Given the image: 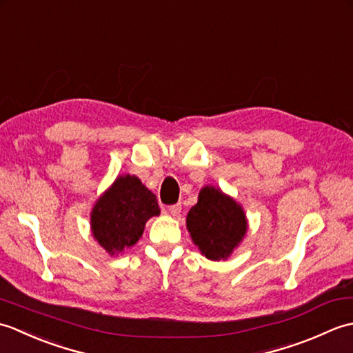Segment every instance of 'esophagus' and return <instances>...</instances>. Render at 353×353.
<instances>
[{"mask_svg": "<svg viewBox=\"0 0 353 353\" xmlns=\"http://www.w3.org/2000/svg\"><path fill=\"white\" fill-rule=\"evenodd\" d=\"M181 211H182V205H181V203H176V205L168 206V212H170L172 216H177L179 214H181Z\"/></svg>", "mask_w": 353, "mask_h": 353, "instance_id": "34e87169", "label": "esophagus"}]
</instances>
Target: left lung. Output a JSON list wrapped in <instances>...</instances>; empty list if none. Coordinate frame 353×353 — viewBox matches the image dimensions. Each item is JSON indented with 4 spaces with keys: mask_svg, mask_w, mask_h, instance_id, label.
Segmentation results:
<instances>
[{
    "mask_svg": "<svg viewBox=\"0 0 353 353\" xmlns=\"http://www.w3.org/2000/svg\"><path fill=\"white\" fill-rule=\"evenodd\" d=\"M186 228L208 259L220 261L226 259L241 241L247 221L235 200L214 186H205L186 216Z\"/></svg>",
    "mask_w": 353,
    "mask_h": 353,
    "instance_id": "8db88e82",
    "label": "left lung"
}]
</instances>
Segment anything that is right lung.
Wrapping results in <instances>:
<instances>
[{"label":"right lung","instance_id":"obj_1","mask_svg":"<svg viewBox=\"0 0 353 353\" xmlns=\"http://www.w3.org/2000/svg\"><path fill=\"white\" fill-rule=\"evenodd\" d=\"M159 212L156 196L138 177L121 176L92 209L94 238L110 254L123 252L137 244L147 220Z\"/></svg>","mask_w":353,"mask_h":353}]
</instances>
